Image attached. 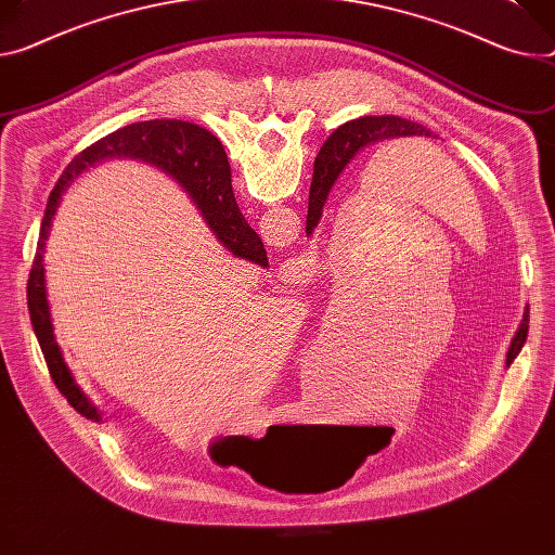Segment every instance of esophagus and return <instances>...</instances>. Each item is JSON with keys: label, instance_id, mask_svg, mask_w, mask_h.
Listing matches in <instances>:
<instances>
[{"label": "esophagus", "instance_id": "34e87169", "mask_svg": "<svg viewBox=\"0 0 555 555\" xmlns=\"http://www.w3.org/2000/svg\"><path fill=\"white\" fill-rule=\"evenodd\" d=\"M285 276L289 279V283H298V281H304V276H308L304 261H294V259H292V261L287 263Z\"/></svg>", "mask_w": 555, "mask_h": 555}]
</instances>
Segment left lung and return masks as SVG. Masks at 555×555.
Masks as SVG:
<instances>
[{
  "instance_id": "obj_1",
  "label": "left lung",
  "mask_w": 555,
  "mask_h": 555,
  "mask_svg": "<svg viewBox=\"0 0 555 555\" xmlns=\"http://www.w3.org/2000/svg\"><path fill=\"white\" fill-rule=\"evenodd\" d=\"M431 137V130H427L425 126L402 119V117H393V115H383V117H361L354 121H347L340 128H336L330 139L325 141V145L321 147V153H325V162L321 164V170H317V177L312 179V188H310V206H308V234H312V230L319 225L321 215H323V206L327 201V194L332 190V185L336 183L338 175L345 170V166L349 164V159H354L359 155L361 147H367L376 141H387V139H396V137ZM436 137V134H434ZM328 150L325 151L324 147ZM527 325H529V308L525 310L522 323L518 334L512 340V347L507 351V365L520 354V349L527 340Z\"/></svg>"
}]
</instances>
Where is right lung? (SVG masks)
I'll return each instance as SVG.
<instances>
[{
    "label": "right lung",
    "instance_id": "obj_1",
    "mask_svg": "<svg viewBox=\"0 0 555 555\" xmlns=\"http://www.w3.org/2000/svg\"><path fill=\"white\" fill-rule=\"evenodd\" d=\"M113 157L141 159L172 175L192 194L196 208L204 215V219L208 221L217 238L223 243V247H228L232 255L245 261L263 268L268 266V255L261 236L249 228V223L243 219L236 206L228 155L215 134L179 119H153L124 126L88 145L83 153H79L68 164L62 179L48 196V206L41 219L37 241V255L30 268L26 292L30 323L43 351L50 378L55 380L57 389L66 396L68 405L90 421H102V412H99L79 389L62 357L60 345L55 343L53 321H50V308L46 298L43 247L50 225H53L60 198L64 190L70 185V181L79 177L88 166Z\"/></svg>",
    "mask_w": 555,
    "mask_h": 555
}]
</instances>
